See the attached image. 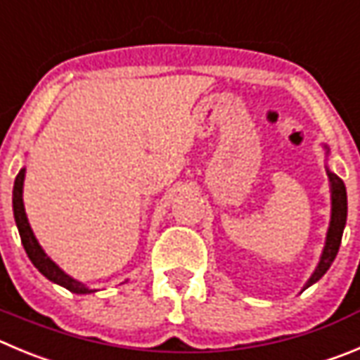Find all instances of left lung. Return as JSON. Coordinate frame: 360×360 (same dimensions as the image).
<instances>
[{"mask_svg": "<svg viewBox=\"0 0 360 360\" xmlns=\"http://www.w3.org/2000/svg\"><path fill=\"white\" fill-rule=\"evenodd\" d=\"M328 154V147L325 146ZM328 181H330V200H332V210H330V224H328L327 231V240H325L323 252H321L320 263H318L316 270L312 271V275L309 277V281L305 282L304 290H307L309 286H312L314 282L320 281L327 270L330 268V264L334 263L335 256H338L339 245H341L342 231L347 226V213H348V202H347V188L342 183L341 177L335 176L334 172L327 169Z\"/></svg>", "mask_w": 360, "mask_h": 360, "instance_id": "1", "label": "left lung"}]
</instances>
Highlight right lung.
I'll list each match as a JSON object with an SVG mask.
<instances>
[{"instance_id": "right-lung-1", "label": "right lung", "mask_w": 360, "mask_h": 360, "mask_svg": "<svg viewBox=\"0 0 360 360\" xmlns=\"http://www.w3.org/2000/svg\"><path fill=\"white\" fill-rule=\"evenodd\" d=\"M25 172L26 169L19 170L18 177H15V183H13V191H12V206H13V218H15V224H18L19 236H21L22 247H25L26 254H28L30 261L33 263V266L40 271L46 278H49L51 282L63 286L65 290L72 291V293L78 295H86L94 293L96 290H90L85 284L78 282L76 278L69 277L55 261H51V257H48V254L42 250V247L37 241L35 234H33L32 227L28 224V218H26L25 204H22V184H25Z\"/></svg>"}]
</instances>
